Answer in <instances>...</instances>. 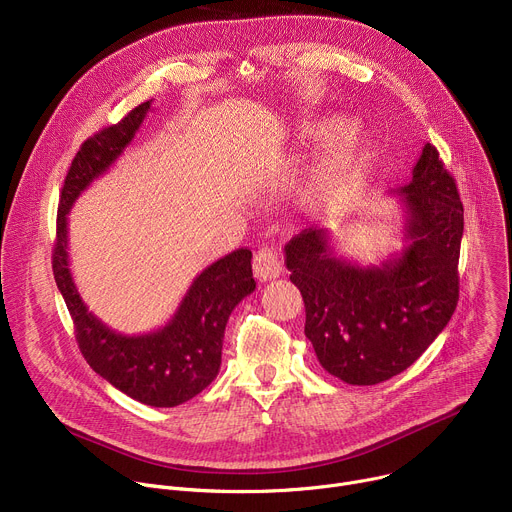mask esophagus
<instances>
[{"label":"esophagus","mask_w":512,"mask_h":512,"mask_svg":"<svg viewBox=\"0 0 512 512\" xmlns=\"http://www.w3.org/2000/svg\"><path fill=\"white\" fill-rule=\"evenodd\" d=\"M253 273L259 281H269L281 275V261L275 249L271 247H263L257 251L255 259H253Z\"/></svg>","instance_id":"34e87169"}]
</instances>
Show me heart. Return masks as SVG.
I'll list each match as a JSON object with an SVG mask.
<instances>
[{
  "label": "heart",
  "instance_id": "b5f03b06",
  "mask_svg": "<svg viewBox=\"0 0 512 512\" xmlns=\"http://www.w3.org/2000/svg\"><path fill=\"white\" fill-rule=\"evenodd\" d=\"M300 137L308 148L322 145L302 180V202L314 212H338L352 198L369 164L373 137L358 123H350L346 115L320 117L304 125Z\"/></svg>",
  "mask_w": 512,
  "mask_h": 512
}]
</instances>
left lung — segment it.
<instances>
[{
	"instance_id": "left-lung-1",
	"label": "left lung",
	"mask_w": 512,
	"mask_h": 512,
	"mask_svg": "<svg viewBox=\"0 0 512 512\" xmlns=\"http://www.w3.org/2000/svg\"><path fill=\"white\" fill-rule=\"evenodd\" d=\"M399 194L405 247L379 265L334 253L330 233L304 229L285 245L289 279L306 304V338L348 385H377L427 350L458 304L464 206L440 154L425 143Z\"/></svg>"
}]
</instances>
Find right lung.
Instances as JSON below:
<instances>
[{"label":"right lung","instance_id":"add662e5","mask_svg":"<svg viewBox=\"0 0 512 512\" xmlns=\"http://www.w3.org/2000/svg\"><path fill=\"white\" fill-rule=\"evenodd\" d=\"M150 109L152 101L141 103L117 125L105 127L81 145L60 194L52 269L75 322L79 348L91 369L139 403L176 407L204 391L221 371L229 316L255 291L251 251L237 249L208 265L188 287L172 320L154 332L137 336L115 332L89 312L68 263V212L72 204L117 162Z\"/></svg>","mask_w":512,"mask_h":512}]
</instances>
